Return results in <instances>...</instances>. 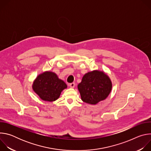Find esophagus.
<instances>
[{"label":"esophagus","mask_w":151,"mask_h":151,"mask_svg":"<svg viewBox=\"0 0 151 151\" xmlns=\"http://www.w3.org/2000/svg\"><path fill=\"white\" fill-rule=\"evenodd\" d=\"M69 87H70V88H74L75 86V83L74 82H72V83H69Z\"/></svg>","instance_id":"34e87169"}]
</instances>
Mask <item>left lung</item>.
Instances as JSON below:
<instances>
[{
	"label": "left lung",
	"instance_id": "8db88e82",
	"mask_svg": "<svg viewBox=\"0 0 151 151\" xmlns=\"http://www.w3.org/2000/svg\"><path fill=\"white\" fill-rule=\"evenodd\" d=\"M112 88V81L103 71L94 70L85 73L78 85L81 100L90 104L95 105L105 100Z\"/></svg>",
	"mask_w": 151,
	"mask_h": 151
}]
</instances>
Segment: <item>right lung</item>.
Listing matches in <instances>:
<instances>
[{
    "mask_svg": "<svg viewBox=\"0 0 151 151\" xmlns=\"http://www.w3.org/2000/svg\"><path fill=\"white\" fill-rule=\"evenodd\" d=\"M67 88L66 83L51 71H45L37 75L32 84L33 91L40 99L50 102L57 100L62 91Z\"/></svg>",
    "mask_w": 151,
    "mask_h": 151,
    "instance_id": "obj_1",
    "label": "right lung"
}]
</instances>
